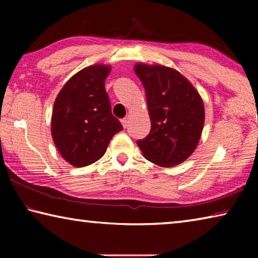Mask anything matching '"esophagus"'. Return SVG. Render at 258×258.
I'll list each match as a JSON object with an SVG mask.
<instances>
[{
  "mask_svg": "<svg viewBox=\"0 0 258 258\" xmlns=\"http://www.w3.org/2000/svg\"><path fill=\"white\" fill-rule=\"evenodd\" d=\"M120 121H121V125H123L124 128L127 127V124H128V119L127 118H123Z\"/></svg>",
  "mask_w": 258,
  "mask_h": 258,
  "instance_id": "34e87169",
  "label": "esophagus"
}]
</instances>
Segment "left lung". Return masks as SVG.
<instances>
[{"mask_svg":"<svg viewBox=\"0 0 258 258\" xmlns=\"http://www.w3.org/2000/svg\"><path fill=\"white\" fill-rule=\"evenodd\" d=\"M134 72L145 86L151 130L137 142L146 159L161 167L183 163L197 148L205 123L203 99L176 69L139 62Z\"/></svg>","mask_w":258,"mask_h":258,"instance_id":"obj_1","label":"left lung"}]
</instances>
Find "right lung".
<instances>
[{"label":"right lung","instance_id":"add662e5","mask_svg":"<svg viewBox=\"0 0 258 258\" xmlns=\"http://www.w3.org/2000/svg\"><path fill=\"white\" fill-rule=\"evenodd\" d=\"M111 67L92 64L66 82L52 110L51 134L59 154L75 167L99 160L113 135L123 130L112 116L104 82Z\"/></svg>","mask_w":258,"mask_h":258}]
</instances>
